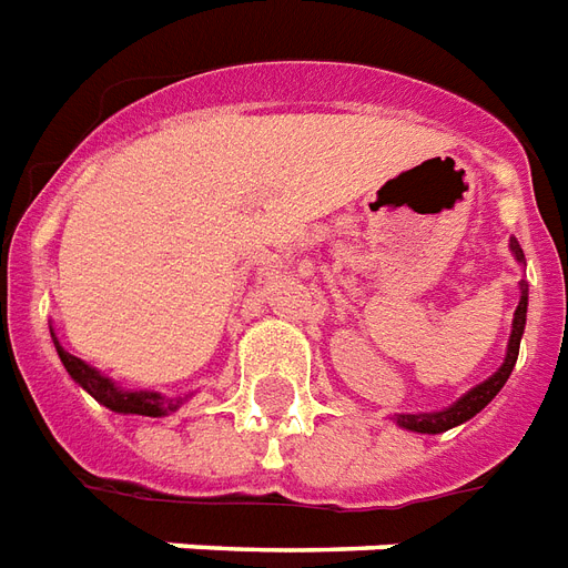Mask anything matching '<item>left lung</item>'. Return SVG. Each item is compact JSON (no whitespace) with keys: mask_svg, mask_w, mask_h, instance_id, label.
Segmentation results:
<instances>
[{"mask_svg":"<svg viewBox=\"0 0 568 568\" xmlns=\"http://www.w3.org/2000/svg\"><path fill=\"white\" fill-rule=\"evenodd\" d=\"M508 250L515 255V262L524 267V250H520V243L511 237L508 241ZM527 301H530V288H527V280H520V301L515 306V318H511V334H508V346H506V358L497 367L494 376H487L485 382H478L476 388H469L464 397H457L452 406H445V409H436V413H397L394 415V422L403 430H413V434H445V430H452L457 424L469 422V418H476L481 409H485L487 403L494 400L499 394V388L506 385L508 376H511V369H515V361H518V348H520V337H524V327H527Z\"/></svg>","mask_w":568,"mask_h":568,"instance_id":"left-lung-1","label":"left lung"}]
</instances>
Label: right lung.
Returning a JSON list of instances; mask_svg holds the SVG:
<instances>
[{
  "label": "right lung",
  "instance_id": "1",
  "mask_svg": "<svg viewBox=\"0 0 568 568\" xmlns=\"http://www.w3.org/2000/svg\"><path fill=\"white\" fill-rule=\"evenodd\" d=\"M50 337H53V346H57V355H60L62 367L69 369V376L78 385H81L90 397L108 406L111 413L120 415H146V418H165V415L178 413L180 406L192 397V394H183V397H168V394H159V390H132L120 388L111 376H104L102 369H95L87 361L74 358L71 352L62 348V343L53 334L50 327Z\"/></svg>",
  "mask_w": 568,
  "mask_h": 568
}]
</instances>
